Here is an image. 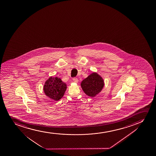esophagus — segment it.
I'll return each instance as SVG.
<instances>
[{"instance_id":"34e87169","label":"esophagus","mask_w":156,"mask_h":156,"mask_svg":"<svg viewBox=\"0 0 156 156\" xmlns=\"http://www.w3.org/2000/svg\"><path fill=\"white\" fill-rule=\"evenodd\" d=\"M73 80L74 82L75 83H77L78 82V79L77 78H76V77H74L73 79Z\"/></svg>"}]
</instances>
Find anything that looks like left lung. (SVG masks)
Instances as JSON below:
<instances>
[{
  "instance_id": "1",
  "label": "left lung",
  "mask_w": 156,
  "mask_h": 156,
  "mask_svg": "<svg viewBox=\"0 0 156 156\" xmlns=\"http://www.w3.org/2000/svg\"><path fill=\"white\" fill-rule=\"evenodd\" d=\"M104 85V79L96 72H93L81 83V87L85 94L91 97H95L100 93Z\"/></svg>"
}]
</instances>
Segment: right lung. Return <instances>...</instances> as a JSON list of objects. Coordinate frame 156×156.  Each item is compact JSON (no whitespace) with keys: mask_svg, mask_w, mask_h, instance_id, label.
<instances>
[{"mask_svg":"<svg viewBox=\"0 0 156 156\" xmlns=\"http://www.w3.org/2000/svg\"><path fill=\"white\" fill-rule=\"evenodd\" d=\"M66 85L60 78L50 76L45 82L43 90L47 97L55 101H58L64 96Z\"/></svg>","mask_w":156,"mask_h":156,"instance_id":"obj_1","label":"right lung"}]
</instances>
